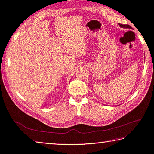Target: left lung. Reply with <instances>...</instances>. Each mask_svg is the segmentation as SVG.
Listing matches in <instances>:
<instances>
[{"label": "left lung", "mask_w": 154, "mask_h": 154, "mask_svg": "<svg viewBox=\"0 0 154 154\" xmlns=\"http://www.w3.org/2000/svg\"><path fill=\"white\" fill-rule=\"evenodd\" d=\"M119 26L121 27H123V28H128V29L131 28V26H130L129 25H127V24H119Z\"/></svg>", "instance_id": "left-lung-1"}]
</instances>
